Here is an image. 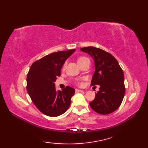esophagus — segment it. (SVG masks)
I'll return each mask as SVG.
<instances>
[{"mask_svg":"<svg viewBox=\"0 0 148 148\" xmlns=\"http://www.w3.org/2000/svg\"><path fill=\"white\" fill-rule=\"evenodd\" d=\"M83 90H79V89H76V93H79V92H83Z\"/></svg>","mask_w":148,"mask_h":148,"instance_id":"obj_1","label":"esophagus"}]
</instances>
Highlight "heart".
Segmentation results:
<instances>
[{"mask_svg":"<svg viewBox=\"0 0 148 148\" xmlns=\"http://www.w3.org/2000/svg\"><path fill=\"white\" fill-rule=\"evenodd\" d=\"M87 60H90L88 59V58L86 57V56H80V57H79L77 58V63L78 64L81 65L83 64L84 62H85ZM66 65V62L64 64V66H63V68H65ZM84 80V78L83 77H80V78H77V79H75V83L77 84V85L79 86H81L83 84V81Z\"/></svg>","mask_w":148,"mask_h":148,"instance_id":"1","label":"heart"}]
</instances>
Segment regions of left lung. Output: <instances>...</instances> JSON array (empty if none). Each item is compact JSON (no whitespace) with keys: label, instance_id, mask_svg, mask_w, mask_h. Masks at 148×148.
<instances>
[{"label":"left lung","instance_id":"8db88e82","mask_svg":"<svg viewBox=\"0 0 148 148\" xmlns=\"http://www.w3.org/2000/svg\"><path fill=\"white\" fill-rule=\"evenodd\" d=\"M80 49L88 53L95 61V71L91 85H100L95 99L89 103L91 108L100 114L112 113L120 106L125 95L122 69L114 56L104 50L93 46Z\"/></svg>","mask_w":148,"mask_h":148}]
</instances>
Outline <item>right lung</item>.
I'll list each match as a JSON object with an SVG mask.
<instances>
[{"instance_id":"add662e5","label":"right lung","mask_w":148,"mask_h":148,"mask_svg":"<svg viewBox=\"0 0 148 148\" xmlns=\"http://www.w3.org/2000/svg\"><path fill=\"white\" fill-rule=\"evenodd\" d=\"M75 49L50 53L34 62L27 77L28 93L37 108L44 114L51 117L58 116L67 111L71 105L75 90L66 86L56 92L55 81L60 76L65 60Z\"/></svg>"}]
</instances>
